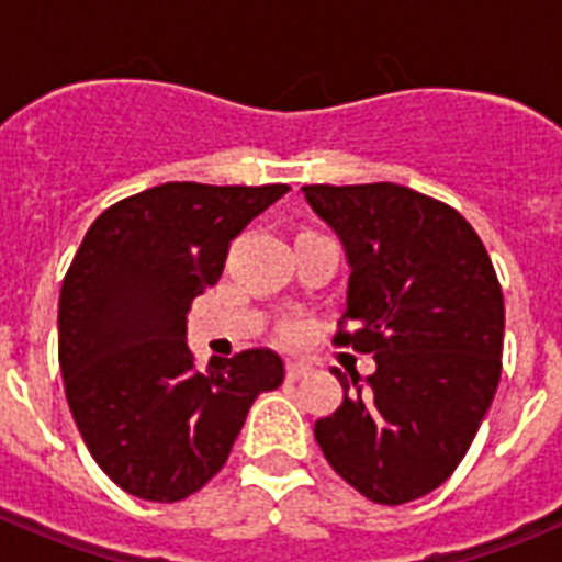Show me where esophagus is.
Listing matches in <instances>:
<instances>
[{"label":"esophagus","mask_w":562,"mask_h":562,"mask_svg":"<svg viewBox=\"0 0 562 562\" xmlns=\"http://www.w3.org/2000/svg\"><path fill=\"white\" fill-rule=\"evenodd\" d=\"M308 373H312V368H308L306 361H289V364H285V375H289L291 382H294V379H303V375Z\"/></svg>","instance_id":"34e87169"}]
</instances>
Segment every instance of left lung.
Returning <instances> with one entry per match:
<instances>
[{
	"mask_svg": "<svg viewBox=\"0 0 562 562\" xmlns=\"http://www.w3.org/2000/svg\"><path fill=\"white\" fill-rule=\"evenodd\" d=\"M341 238L350 282L335 344L373 352L361 379L335 368L344 402L317 419L326 461L361 496L405 505L437 490L496 396L505 300L470 221L396 183L303 187Z\"/></svg>",
	"mask_w": 562,
	"mask_h": 562,
	"instance_id": "obj_1",
	"label": "left lung"
}]
</instances>
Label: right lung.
<instances>
[{
  "label": "right lung",
  "mask_w": 562,
  "mask_h": 562,
  "mask_svg": "<svg viewBox=\"0 0 562 562\" xmlns=\"http://www.w3.org/2000/svg\"><path fill=\"white\" fill-rule=\"evenodd\" d=\"M289 192L162 183L113 203L64 277L57 359L75 426L110 481L145 502H180L224 467L282 359L245 350L194 368L192 300L215 285L229 241Z\"/></svg>",
  "instance_id": "add662e5"
}]
</instances>
